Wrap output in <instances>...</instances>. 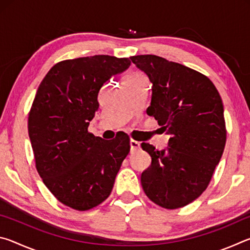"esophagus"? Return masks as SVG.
Masks as SVG:
<instances>
[{"label": "esophagus", "mask_w": 250, "mask_h": 250, "mask_svg": "<svg viewBox=\"0 0 250 250\" xmlns=\"http://www.w3.org/2000/svg\"><path fill=\"white\" fill-rule=\"evenodd\" d=\"M139 147H140V143L131 139V140H130V150H131V152L137 151Z\"/></svg>", "instance_id": "obj_1"}]
</instances>
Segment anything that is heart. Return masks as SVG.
Masks as SVG:
<instances>
[{
  "label": "heart",
  "instance_id": "b5f03b06",
  "mask_svg": "<svg viewBox=\"0 0 250 250\" xmlns=\"http://www.w3.org/2000/svg\"><path fill=\"white\" fill-rule=\"evenodd\" d=\"M141 74H139V73H130V74H128L125 77V79H128V78H133V77H137V76H140Z\"/></svg>",
  "mask_w": 250,
  "mask_h": 250
}]
</instances>
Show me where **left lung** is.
<instances>
[{
    "label": "left lung",
    "mask_w": 250,
    "mask_h": 250,
    "mask_svg": "<svg viewBox=\"0 0 250 250\" xmlns=\"http://www.w3.org/2000/svg\"><path fill=\"white\" fill-rule=\"evenodd\" d=\"M152 83L146 113L170 135L166 150L141 143L151 166L142 188L156 205L175 209L208 186L226 143L224 105L214 83L198 71L155 55L130 57Z\"/></svg>",
    "instance_id": "left-lung-1"
}]
</instances>
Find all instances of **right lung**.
<instances>
[{"label":"right lung","instance_id":"right-lung-1","mask_svg":"<svg viewBox=\"0 0 250 250\" xmlns=\"http://www.w3.org/2000/svg\"><path fill=\"white\" fill-rule=\"evenodd\" d=\"M129 58L109 55L57 62L42 80L28 113L36 170L57 200L77 210L101 204L130 152L125 133L104 140L88 132L99 108L98 94Z\"/></svg>","mask_w":250,"mask_h":250}]
</instances>
